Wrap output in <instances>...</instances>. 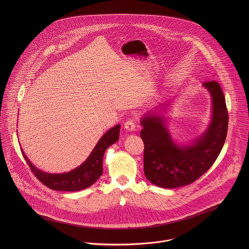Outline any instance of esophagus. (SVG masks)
Wrapping results in <instances>:
<instances>
[{
	"mask_svg": "<svg viewBox=\"0 0 249 249\" xmlns=\"http://www.w3.org/2000/svg\"><path fill=\"white\" fill-rule=\"evenodd\" d=\"M135 127H136V121L135 119H130V120H127L125 123H124V128L128 131H133L135 130Z\"/></svg>",
	"mask_w": 249,
	"mask_h": 249,
	"instance_id": "obj_1",
	"label": "esophagus"
}]
</instances>
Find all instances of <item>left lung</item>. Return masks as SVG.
<instances>
[{
  "label": "left lung",
  "mask_w": 249,
  "mask_h": 249,
  "mask_svg": "<svg viewBox=\"0 0 249 249\" xmlns=\"http://www.w3.org/2000/svg\"><path fill=\"white\" fill-rule=\"evenodd\" d=\"M203 87L212 98V118L205 132L191 144L175 142L164 116L156 110L141 120L144 176L158 187L173 189L193 183L212 167L222 149L228 127L225 98L215 80L204 82Z\"/></svg>",
  "instance_id": "8db88e82"
}]
</instances>
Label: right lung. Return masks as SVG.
Masks as SVG:
<instances>
[{"instance_id":"right-lung-1","label":"right lung","mask_w":249,"mask_h":249,"mask_svg":"<svg viewBox=\"0 0 249 249\" xmlns=\"http://www.w3.org/2000/svg\"><path fill=\"white\" fill-rule=\"evenodd\" d=\"M121 125L110 128L97 142L96 146L88 156V158L77 168L69 173L64 174H49L36 168L28 159L25 152L22 154L26 159L32 172L42 184L55 191L76 192L92 186L103 175V160L107 147L119 140Z\"/></svg>"}]
</instances>
